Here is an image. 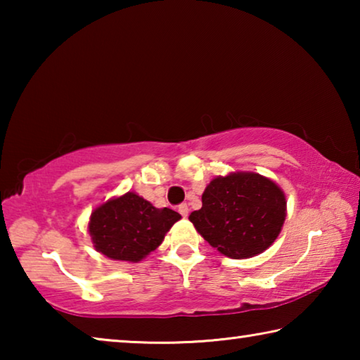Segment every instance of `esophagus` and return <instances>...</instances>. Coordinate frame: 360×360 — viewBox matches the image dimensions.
<instances>
[{"mask_svg":"<svg viewBox=\"0 0 360 360\" xmlns=\"http://www.w3.org/2000/svg\"><path fill=\"white\" fill-rule=\"evenodd\" d=\"M178 211L181 212L182 217H187V214H188V206H187L186 203H182V205L178 206Z\"/></svg>","mask_w":360,"mask_h":360,"instance_id":"34e87169","label":"esophagus"}]
</instances>
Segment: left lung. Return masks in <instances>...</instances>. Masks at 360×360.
Here are the masks:
<instances>
[{
  "label": "left lung",
  "mask_w": 360,
  "mask_h": 360,
  "mask_svg": "<svg viewBox=\"0 0 360 360\" xmlns=\"http://www.w3.org/2000/svg\"><path fill=\"white\" fill-rule=\"evenodd\" d=\"M202 203L188 221L230 259H249L266 251L281 233L288 216L283 188L254 172L217 176L206 186Z\"/></svg>",
  "instance_id": "left-lung-1"
}]
</instances>
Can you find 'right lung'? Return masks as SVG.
Returning <instances> with one entry per match:
<instances>
[{
  "mask_svg": "<svg viewBox=\"0 0 360 360\" xmlns=\"http://www.w3.org/2000/svg\"><path fill=\"white\" fill-rule=\"evenodd\" d=\"M179 219V212L155 208L138 193L127 192L96 206L87 229L96 252L136 264L162 245Z\"/></svg>",
  "mask_w": 360,
  "mask_h": 360,
  "instance_id": "add662e5",
  "label": "right lung"
}]
</instances>
